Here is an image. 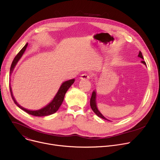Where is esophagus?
<instances>
[{
	"label": "esophagus",
	"mask_w": 160,
	"mask_h": 160,
	"mask_svg": "<svg viewBox=\"0 0 160 160\" xmlns=\"http://www.w3.org/2000/svg\"><path fill=\"white\" fill-rule=\"evenodd\" d=\"M90 77H91L90 75H89L88 74L84 73V74H82L80 76V79L81 80H89L90 78Z\"/></svg>",
	"instance_id": "esophagus-1"
}]
</instances>
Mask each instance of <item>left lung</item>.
Instances as JSON below:
<instances>
[{
  "mask_svg": "<svg viewBox=\"0 0 160 160\" xmlns=\"http://www.w3.org/2000/svg\"><path fill=\"white\" fill-rule=\"evenodd\" d=\"M138 57H140L141 58L143 59V55H142V53L141 52V51L139 52V55H138ZM142 62L143 63H144L145 65H146V63L145 61H142ZM96 98H97V93H96V91H94L92 93V96H91V100H90V105H91V108L92 109V110L94 111V112L97 114L98 116L100 117V118L104 119V120H108L107 118H105V117L101 114V112L98 110V108L97 107V102H96ZM109 121V120H108Z\"/></svg>",
  "mask_w": 160,
  "mask_h": 160,
  "instance_id": "8db88e82",
  "label": "left lung"
}]
</instances>
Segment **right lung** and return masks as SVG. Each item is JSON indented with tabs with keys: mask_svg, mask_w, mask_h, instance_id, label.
<instances>
[{
	"mask_svg": "<svg viewBox=\"0 0 160 160\" xmlns=\"http://www.w3.org/2000/svg\"><path fill=\"white\" fill-rule=\"evenodd\" d=\"M28 43L22 48V49H21L18 54L16 55V57H15V58L13 59L12 66H11L10 68V74L12 73L16 64L17 63V62H18V60L20 59V58L22 57V55L24 54V51L26 49V48L28 46ZM74 82V79H71L68 81H66L63 83H62V84L61 85V86L58 90V91L57 92V94L55 95V98H53V100L48 104L47 105L46 107H44V108H42L41 109L37 110V111H30L28 109H26L24 108H22V106H20L15 100L13 95V92L12 91V88L9 86V89H10V92H11V95H12V97L13 100L14 101L15 103L18 106V107L22 109L23 111H24L25 112H26L27 113L33 115V116H48V115H51L53 113L56 112L58 109H59V108L60 107L61 104L63 102V98H64L65 94L67 92V91L69 89V88L71 86V85Z\"/></svg>",
	"mask_w": 160,
	"mask_h": 160,
	"instance_id": "obj_1",
	"label": "right lung"
}]
</instances>
